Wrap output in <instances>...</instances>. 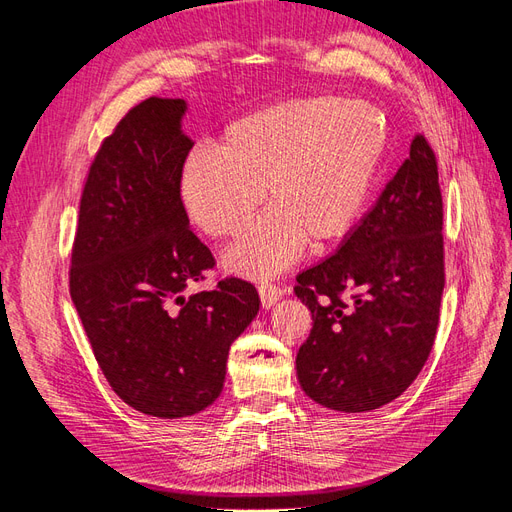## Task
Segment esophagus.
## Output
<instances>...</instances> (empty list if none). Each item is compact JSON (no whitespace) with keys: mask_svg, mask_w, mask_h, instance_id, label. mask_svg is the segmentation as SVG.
I'll return each mask as SVG.
<instances>
[{"mask_svg":"<svg viewBox=\"0 0 512 512\" xmlns=\"http://www.w3.org/2000/svg\"><path fill=\"white\" fill-rule=\"evenodd\" d=\"M258 294H260V303H262V307H265V309H271L277 301L282 299L284 290H282L280 286L271 284V282H260V284H258Z\"/></svg>","mask_w":512,"mask_h":512,"instance_id":"obj_1","label":"esophagus"}]
</instances>
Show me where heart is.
Returning <instances> with one entry per match:
<instances>
[{
	"instance_id": "heart-1",
	"label": "heart",
	"mask_w": 512,
	"mask_h": 512,
	"mask_svg": "<svg viewBox=\"0 0 512 512\" xmlns=\"http://www.w3.org/2000/svg\"><path fill=\"white\" fill-rule=\"evenodd\" d=\"M374 106L339 96L267 104L224 128L218 145L196 147L179 173V203L213 239H235L260 205H271L226 254V267L269 277L305 241L324 247L359 220L384 156Z\"/></svg>"
}]
</instances>
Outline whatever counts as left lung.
Returning a JSON list of instances; mask_svg holds the SVG:
<instances>
[{"instance_id":"1","label":"left lung","mask_w":512,"mask_h":512,"mask_svg":"<svg viewBox=\"0 0 512 512\" xmlns=\"http://www.w3.org/2000/svg\"><path fill=\"white\" fill-rule=\"evenodd\" d=\"M442 215L436 153L416 134L374 209L333 256L297 275L294 294L314 320L297 376L316 404L376 410L421 374L444 290Z\"/></svg>"}]
</instances>
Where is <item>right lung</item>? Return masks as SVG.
Returning a JSON list of instances; mask_svg holds the SVG:
<instances>
[{
	"label": "right lung",
	"mask_w": 512,
	"mask_h": 512,
	"mask_svg": "<svg viewBox=\"0 0 512 512\" xmlns=\"http://www.w3.org/2000/svg\"><path fill=\"white\" fill-rule=\"evenodd\" d=\"M185 100L147 98L98 149L72 243L70 297L96 361L134 410L192 416L220 397L230 344L260 307L226 277L188 294L215 260L190 230L177 185L192 141Z\"/></svg>",
	"instance_id": "obj_1"
}]
</instances>
